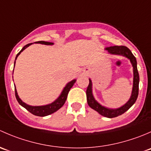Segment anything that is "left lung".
Wrapping results in <instances>:
<instances>
[{
    "mask_svg": "<svg viewBox=\"0 0 151 151\" xmlns=\"http://www.w3.org/2000/svg\"><path fill=\"white\" fill-rule=\"evenodd\" d=\"M105 50L108 52V53L114 55H121L126 58L130 60L133 67V87H132V91L131 96L127 102L124 104L123 106L116 109H112V108H108L103 106L98 102L95 99L93 94L92 89V81L91 79H89V85L86 91L87 96V101L90 107L92 108L95 111H96L98 113L102 116L106 118H115L117 116L122 115L125 112L128 110L131 106H132L136 101L137 99L138 93H139V73L137 71V63L136 58L134 56L131 50L128 47L125 46H112L106 47Z\"/></svg>",
    "mask_w": 151,
    "mask_h": 151,
    "instance_id": "1",
    "label": "left lung"
}]
</instances>
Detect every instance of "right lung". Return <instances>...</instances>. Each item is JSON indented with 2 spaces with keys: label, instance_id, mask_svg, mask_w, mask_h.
<instances>
[{
  "label": "right lung",
  "instance_id": "add662e5",
  "mask_svg": "<svg viewBox=\"0 0 151 151\" xmlns=\"http://www.w3.org/2000/svg\"><path fill=\"white\" fill-rule=\"evenodd\" d=\"M36 44H42V45H53L54 43L52 42H44V41H39V42H34ZM33 43H30V44H28L25 46H24L22 47V50L19 52L17 55L16 58H15V60H14V66H15V63H16V60L18 56L19 55L21 52H22L23 50H25L27 47H28L29 46H30L31 45H33ZM13 73H14V70H13ZM76 80H73L71 81H70L69 83H68L66 85V86L63 88V91L62 92L60 93V96L55 100L53 102L50 103V104H46V105H42V106H31V105L27 104L26 103L23 102V101L21 100V99L19 98V96H18L17 91L16 87L14 86V89H15V96H16L17 100L19 102V104L21 105L22 106H23L24 108L27 109V110L29 111L30 113H32L33 115H36V116H40V117H45L47 116V115H50V114L54 113L55 112L58 110L60 108H61L63 106V105L64 104V103L66 102V100L67 99V96H68V92H69L70 89L72 88V86L74 85V83H76Z\"/></svg>",
  "mask_w": 151,
  "mask_h": 151
}]
</instances>
